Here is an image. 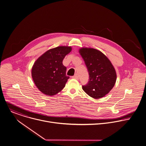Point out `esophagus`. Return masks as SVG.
Returning a JSON list of instances; mask_svg holds the SVG:
<instances>
[{
    "label": "esophagus",
    "instance_id": "34e87169",
    "mask_svg": "<svg viewBox=\"0 0 146 146\" xmlns=\"http://www.w3.org/2000/svg\"><path fill=\"white\" fill-rule=\"evenodd\" d=\"M72 78L73 79H77V80L79 79V76H78V75H75L72 76Z\"/></svg>",
    "mask_w": 146,
    "mask_h": 146
}]
</instances>
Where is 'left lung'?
Listing matches in <instances>:
<instances>
[{
  "label": "left lung",
  "mask_w": 146,
  "mask_h": 146,
  "mask_svg": "<svg viewBox=\"0 0 146 146\" xmlns=\"http://www.w3.org/2000/svg\"><path fill=\"white\" fill-rule=\"evenodd\" d=\"M79 52L83 57L90 75L83 91L90 96L100 98L105 96L113 88L117 79L114 67L101 51L92 48H82Z\"/></svg>",
  "instance_id": "1"
}]
</instances>
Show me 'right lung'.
<instances>
[{"mask_svg": "<svg viewBox=\"0 0 146 146\" xmlns=\"http://www.w3.org/2000/svg\"><path fill=\"white\" fill-rule=\"evenodd\" d=\"M71 51L68 46H58L49 50L35 62L32 69L33 80L42 93L52 96L60 92L69 76L63 63L65 56Z\"/></svg>", "mask_w": 146, "mask_h": 146, "instance_id": "right-lung-1", "label": "right lung"}]
</instances>
